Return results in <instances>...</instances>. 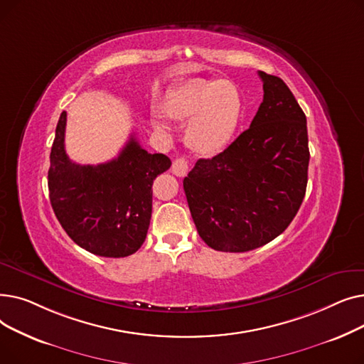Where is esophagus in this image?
Listing matches in <instances>:
<instances>
[{"label":"esophagus","mask_w":364,"mask_h":364,"mask_svg":"<svg viewBox=\"0 0 364 364\" xmlns=\"http://www.w3.org/2000/svg\"><path fill=\"white\" fill-rule=\"evenodd\" d=\"M171 171H172V174L177 176V177H184V176L187 174V171H188V162H187V159H184V158H177L174 162H172Z\"/></svg>","instance_id":"34e87169"}]
</instances>
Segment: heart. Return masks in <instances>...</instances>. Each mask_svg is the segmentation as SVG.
Instances as JSON below:
<instances>
[{"instance_id": "obj_1", "label": "heart", "mask_w": 364, "mask_h": 364, "mask_svg": "<svg viewBox=\"0 0 364 364\" xmlns=\"http://www.w3.org/2000/svg\"><path fill=\"white\" fill-rule=\"evenodd\" d=\"M165 117L187 122L186 143L198 155L217 156L230 144L243 114L240 90L225 78H190L171 88L162 105ZM153 128L168 134V124L155 114Z\"/></svg>"}]
</instances>
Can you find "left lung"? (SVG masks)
<instances>
[{"label": "left lung", "mask_w": 364, "mask_h": 364, "mask_svg": "<svg viewBox=\"0 0 364 364\" xmlns=\"http://www.w3.org/2000/svg\"><path fill=\"white\" fill-rule=\"evenodd\" d=\"M264 99L250 128L183 181L202 240L215 251L247 252L283 233L309 181L305 113L280 78L258 72Z\"/></svg>", "instance_id": "obj_1"}]
</instances>
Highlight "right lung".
<instances>
[{
  "mask_svg": "<svg viewBox=\"0 0 364 364\" xmlns=\"http://www.w3.org/2000/svg\"><path fill=\"white\" fill-rule=\"evenodd\" d=\"M66 112L55 127L48 190L53 211L68 236L85 251L106 258L140 250L151 217V184L171 166L162 153H149L131 136L118 158L80 165L65 150Z\"/></svg>",
  "mask_w": 364,
  "mask_h": 364,
  "instance_id": "right-lung-1",
  "label": "right lung"
}]
</instances>
